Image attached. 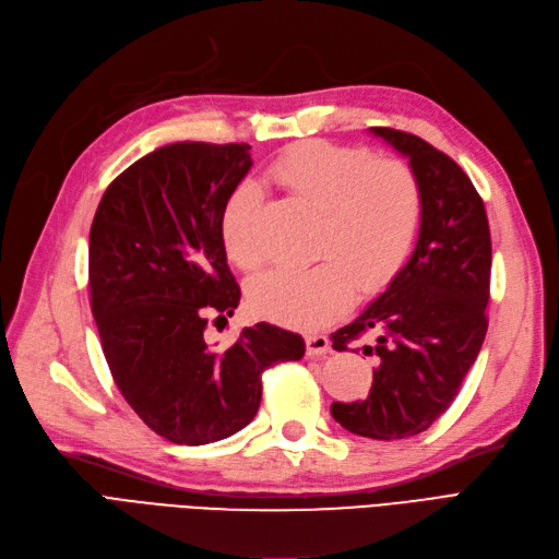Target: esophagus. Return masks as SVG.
Masks as SVG:
<instances>
[{
  "label": "esophagus",
  "instance_id": "34e87169",
  "mask_svg": "<svg viewBox=\"0 0 559 559\" xmlns=\"http://www.w3.org/2000/svg\"><path fill=\"white\" fill-rule=\"evenodd\" d=\"M305 344H307V356H310V358H319V356L331 354V340L325 335H307Z\"/></svg>",
  "mask_w": 559,
  "mask_h": 559
}]
</instances>
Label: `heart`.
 <instances>
[{
    "label": "heart",
    "instance_id": "obj_1",
    "mask_svg": "<svg viewBox=\"0 0 559 559\" xmlns=\"http://www.w3.org/2000/svg\"><path fill=\"white\" fill-rule=\"evenodd\" d=\"M271 178L321 210L314 238L319 261L307 267H275L247 286L252 310L294 329H317L362 296L381 292L407 263L420 219L423 189L414 168L368 147L305 141L284 150ZM261 197L254 185L230 191L219 236L228 259L257 271L265 259L259 238Z\"/></svg>",
    "mask_w": 559,
    "mask_h": 559
}]
</instances>
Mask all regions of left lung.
Here are the masks:
<instances>
[{"label":"left lung","instance_id":"1","mask_svg":"<svg viewBox=\"0 0 559 559\" xmlns=\"http://www.w3.org/2000/svg\"><path fill=\"white\" fill-rule=\"evenodd\" d=\"M409 159L423 189V219L407 265L368 310L333 333V349L374 335L370 395L333 402L354 435L404 439L428 430L455 400L488 331L492 245L484 201L449 155L407 131L372 127Z\"/></svg>","mask_w":559,"mask_h":559}]
</instances>
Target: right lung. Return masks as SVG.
I'll return each mask as SVG.
<instances>
[{
    "label": "right lung",
    "instance_id": "add662e5",
    "mask_svg": "<svg viewBox=\"0 0 559 559\" xmlns=\"http://www.w3.org/2000/svg\"><path fill=\"white\" fill-rule=\"evenodd\" d=\"M247 143H173L115 178L90 228V305L120 393L150 430L201 447L259 412L261 374L300 360L298 333L257 323L215 349L207 321L240 302L222 207L252 168Z\"/></svg>",
    "mask_w": 559,
    "mask_h": 559
}]
</instances>
